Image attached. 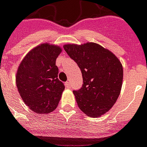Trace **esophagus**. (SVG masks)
<instances>
[{"mask_svg":"<svg viewBox=\"0 0 147 147\" xmlns=\"http://www.w3.org/2000/svg\"><path fill=\"white\" fill-rule=\"evenodd\" d=\"M64 86H65L66 88H71V85L70 82H66L65 84H64Z\"/></svg>","mask_w":147,"mask_h":147,"instance_id":"1","label":"esophagus"}]
</instances>
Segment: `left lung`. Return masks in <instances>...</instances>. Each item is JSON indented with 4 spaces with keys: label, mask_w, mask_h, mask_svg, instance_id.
<instances>
[{
    "label": "left lung",
    "mask_w": 147,
    "mask_h": 147,
    "mask_svg": "<svg viewBox=\"0 0 147 147\" xmlns=\"http://www.w3.org/2000/svg\"><path fill=\"white\" fill-rule=\"evenodd\" d=\"M64 49L81 69L83 84L73 94L80 110L99 117L111 109L120 95L123 66L110 50L94 42L66 44Z\"/></svg>",
    "instance_id": "left-lung-1"
}]
</instances>
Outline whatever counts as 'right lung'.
<instances>
[{
    "instance_id": "add662e5",
    "label": "right lung",
    "mask_w": 147,
    "mask_h": 147,
    "mask_svg": "<svg viewBox=\"0 0 147 147\" xmlns=\"http://www.w3.org/2000/svg\"><path fill=\"white\" fill-rule=\"evenodd\" d=\"M62 51L59 45L42 43L22 60L16 75L18 91L30 110L50 113L57 107L64 90L58 80L56 60Z\"/></svg>"
}]
</instances>
